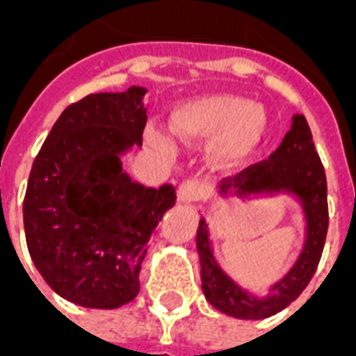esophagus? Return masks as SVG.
I'll return each mask as SVG.
<instances>
[{
	"instance_id": "obj_1",
	"label": "esophagus",
	"mask_w": 356,
	"mask_h": 356,
	"mask_svg": "<svg viewBox=\"0 0 356 356\" xmlns=\"http://www.w3.org/2000/svg\"><path fill=\"white\" fill-rule=\"evenodd\" d=\"M206 196H208V186L204 185L202 181H196V179L185 181L177 191V200L181 204H193V202L202 200Z\"/></svg>"
}]
</instances>
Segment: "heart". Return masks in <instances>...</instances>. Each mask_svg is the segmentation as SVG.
Listing matches in <instances>:
<instances>
[{
    "label": "heart",
    "mask_w": 356,
    "mask_h": 356,
    "mask_svg": "<svg viewBox=\"0 0 356 356\" xmlns=\"http://www.w3.org/2000/svg\"><path fill=\"white\" fill-rule=\"evenodd\" d=\"M175 131L188 143H208L209 158L219 168L240 165L259 150L267 133V114L261 104L231 95H209L183 102L171 114ZM158 147L175 152L170 133L152 129Z\"/></svg>",
    "instance_id": "heart-1"
}]
</instances>
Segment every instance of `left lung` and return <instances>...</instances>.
<instances>
[{
	"label": "left lung",
	"instance_id": "8db88e82",
	"mask_svg": "<svg viewBox=\"0 0 356 356\" xmlns=\"http://www.w3.org/2000/svg\"><path fill=\"white\" fill-rule=\"evenodd\" d=\"M278 194H286L298 202L305 223V240L290 270L270 284L263 296L242 288L227 275L217 261L206 219L198 223L196 250L200 257L202 291L217 311L240 321L268 318L296 301L313 278L324 250L328 232L326 175L309 124L299 114L291 118L290 131L268 160L250 165L236 177L225 179L217 186V196L221 200L252 202Z\"/></svg>",
	"mask_w": 356,
	"mask_h": 356
}]
</instances>
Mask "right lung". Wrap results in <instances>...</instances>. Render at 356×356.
I'll return each instance as SVG.
<instances>
[{"instance_id": "add662e5", "label": "right lung", "mask_w": 356, "mask_h": 356, "mask_svg": "<svg viewBox=\"0 0 356 356\" xmlns=\"http://www.w3.org/2000/svg\"><path fill=\"white\" fill-rule=\"evenodd\" d=\"M147 89L88 95L58 116L28 179L30 257L60 298L118 309L139 293L147 244L175 206L173 185L133 181L122 156L143 145Z\"/></svg>"}]
</instances>
